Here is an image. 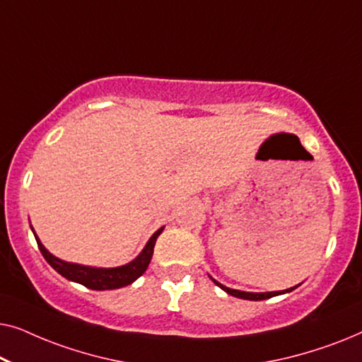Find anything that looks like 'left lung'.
<instances>
[{
	"instance_id": "1",
	"label": "left lung",
	"mask_w": 362,
	"mask_h": 362,
	"mask_svg": "<svg viewBox=\"0 0 362 362\" xmlns=\"http://www.w3.org/2000/svg\"><path fill=\"white\" fill-rule=\"evenodd\" d=\"M209 279L214 281V284L219 286L226 291V293H229L232 296H235V298H242V300H252V301H259V300H267V298H272V296H276V295H284V293H290L291 290H295L296 286H291V288H286V290H281V291H262V293H254V291H242V290H234V288H229V286L219 284V281L212 279L209 275Z\"/></svg>"
}]
</instances>
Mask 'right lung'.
I'll return each instance as SVG.
<instances>
[{"instance_id": "1", "label": "right lung", "mask_w": 362, "mask_h": 362, "mask_svg": "<svg viewBox=\"0 0 362 362\" xmlns=\"http://www.w3.org/2000/svg\"><path fill=\"white\" fill-rule=\"evenodd\" d=\"M163 229H165V227H160V229L150 237V240L146 242V245L143 247V250L132 262H128V264L120 265V267H112V269H102V267L72 264V262L57 259L56 255H52L51 252L42 245V242L39 240V237L36 235V232H34L31 226V230L34 237H36L39 250H41L44 259L47 260V264L51 265L57 274H61L64 279L76 281V284H81L90 290L122 288V286L132 285L138 276L145 274V270L148 269V265H150L151 262L153 249H155L156 239L163 232Z\"/></svg>"}]
</instances>
